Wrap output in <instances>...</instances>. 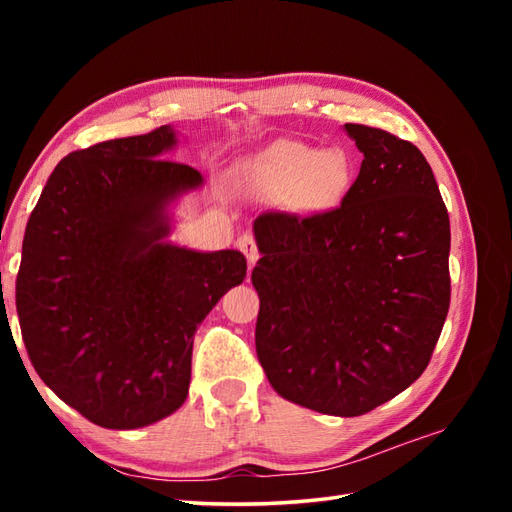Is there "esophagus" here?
Returning <instances> with one entry per match:
<instances>
[{"instance_id": "obj_1", "label": "esophagus", "mask_w": 512, "mask_h": 512, "mask_svg": "<svg viewBox=\"0 0 512 512\" xmlns=\"http://www.w3.org/2000/svg\"><path fill=\"white\" fill-rule=\"evenodd\" d=\"M237 245H239V250L245 254V258H247V265L254 267L256 262H258V258H260V252H258V243H256L254 235H250V232H245L243 237H239Z\"/></svg>"}]
</instances>
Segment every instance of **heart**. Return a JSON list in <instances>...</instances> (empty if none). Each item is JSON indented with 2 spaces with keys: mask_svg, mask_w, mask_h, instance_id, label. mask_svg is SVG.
Returning <instances> with one entry per match:
<instances>
[{
  "mask_svg": "<svg viewBox=\"0 0 512 512\" xmlns=\"http://www.w3.org/2000/svg\"><path fill=\"white\" fill-rule=\"evenodd\" d=\"M350 162L342 151H322L297 143H277L243 170L245 188L265 196H294L301 205L324 207L342 198L350 183Z\"/></svg>",
  "mask_w": 512,
  "mask_h": 512,
  "instance_id": "heart-1",
  "label": "heart"
}]
</instances>
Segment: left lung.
<instances>
[{
	"instance_id": "1",
	"label": "left lung",
	"mask_w": 512,
	"mask_h": 512,
	"mask_svg": "<svg viewBox=\"0 0 512 512\" xmlns=\"http://www.w3.org/2000/svg\"><path fill=\"white\" fill-rule=\"evenodd\" d=\"M363 153L342 205L256 218V354L292 404L361 416L423 374L451 305V224L425 156L346 123Z\"/></svg>"
}]
</instances>
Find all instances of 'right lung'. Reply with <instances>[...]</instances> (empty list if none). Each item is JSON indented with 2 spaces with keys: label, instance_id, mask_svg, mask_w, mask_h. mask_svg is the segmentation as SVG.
Wrapping results in <instances>:
<instances>
[{
  "label": "right lung",
  "instance_id": "1",
  "mask_svg": "<svg viewBox=\"0 0 512 512\" xmlns=\"http://www.w3.org/2000/svg\"><path fill=\"white\" fill-rule=\"evenodd\" d=\"M175 143L160 126L68 153L25 228L17 314L29 361L106 429L145 427L183 404L196 327L247 273L241 252L160 243L168 200L203 183L162 160Z\"/></svg>",
  "mask_w": 512,
  "mask_h": 512
}]
</instances>
